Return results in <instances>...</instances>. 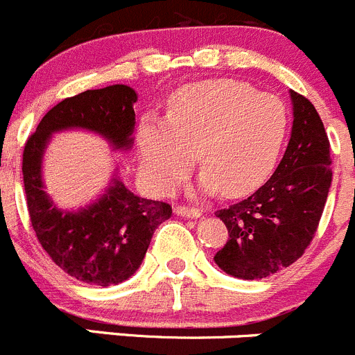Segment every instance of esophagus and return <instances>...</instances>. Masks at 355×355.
Segmentation results:
<instances>
[{
    "instance_id": "1",
    "label": "esophagus",
    "mask_w": 355,
    "mask_h": 355,
    "mask_svg": "<svg viewBox=\"0 0 355 355\" xmlns=\"http://www.w3.org/2000/svg\"><path fill=\"white\" fill-rule=\"evenodd\" d=\"M174 214L181 216V218H198L200 211L197 207H188V205H175Z\"/></svg>"
}]
</instances>
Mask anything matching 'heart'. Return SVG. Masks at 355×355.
Returning <instances> with one entry per match:
<instances>
[{"label": "heart", "instance_id": "b5f03b06", "mask_svg": "<svg viewBox=\"0 0 355 355\" xmlns=\"http://www.w3.org/2000/svg\"><path fill=\"white\" fill-rule=\"evenodd\" d=\"M288 107L235 80H209L174 94L168 118L148 114L139 127V153L158 191L174 190L198 155V188L241 197L258 188L275 165L288 134Z\"/></svg>", "mask_w": 355, "mask_h": 355}]
</instances>
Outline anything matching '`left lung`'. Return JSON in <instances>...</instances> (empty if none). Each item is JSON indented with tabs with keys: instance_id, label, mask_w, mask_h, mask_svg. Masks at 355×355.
Returning <instances> with one entry per match:
<instances>
[{
	"instance_id": "8db88e82",
	"label": "left lung",
	"mask_w": 355,
	"mask_h": 355,
	"mask_svg": "<svg viewBox=\"0 0 355 355\" xmlns=\"http://www.w3.org/2000/svg\"><path fill=\"white\" fill-rule=\"evenodd\" d=\"M293 127L286 153L261 188L216 212L230 239L216 252L223 272L244 281L293 265L312 242L331 187V151L322 120L291 90Z\"/></svg>"
}]
</instances>
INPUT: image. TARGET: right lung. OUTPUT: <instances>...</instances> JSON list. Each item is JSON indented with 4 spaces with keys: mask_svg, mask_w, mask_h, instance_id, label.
I'll return each mask as SVG.
<instances>
[{
    "mask_svg": "<svg viewBox=\"0 0 355 355\" xmlns=\"http://www.w3.org/2000/svg\"><path fill=\"white\" fill-rule=\"evenodd\" d=\"M136 90L111 85L60 101L40 121L22 155L24 190L40 244L57 266L76 281L94 286L120 284L143 263L151 237L171 218L165 202L134 195L116 174L92 204L76 211L53 204L43 183V155L52 134L83 129L104 137L113 150L134 144Z\"/></svg>",
    "mask_w": 355,
    "mask_h": 355,
    "instance_id": "obj_1",
    "label": "right lung"
}]
</instances>
